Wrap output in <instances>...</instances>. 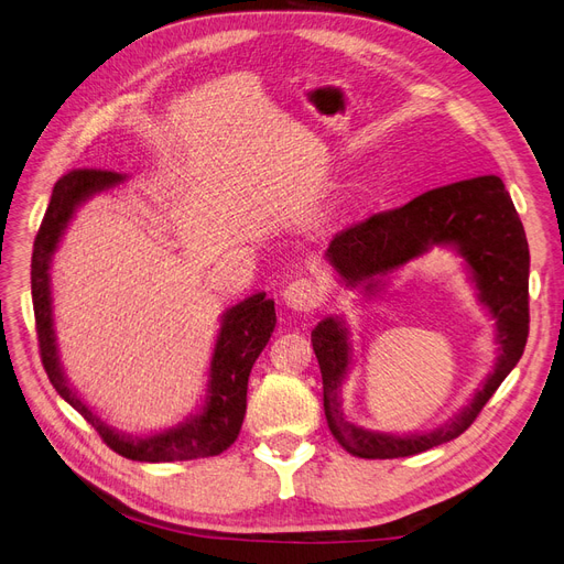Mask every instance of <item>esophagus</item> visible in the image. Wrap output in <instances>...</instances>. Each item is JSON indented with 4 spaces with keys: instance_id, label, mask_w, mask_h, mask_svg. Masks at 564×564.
<instances>
[{
    "instance_id": "esophagus-1",
    "label": "esophagus",
    "mask_w": 564,
    "mask_h": 564,
    "mask_svg": "<svg viewBox=\"0 0 564 564\" xmlns=\"http://www.w3.org/2000/svg\"><path fill=\"white\" fill-rule=\"evenodd\" d=\"M282 299L292 311L311 313L322 303V289L311 278H299L284 286Z\"/></svg>"
}]
</instances>
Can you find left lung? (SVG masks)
Masks as SVG:
<instances>
[{
    "instance_id": "left-lung-1",
    "label": "left lung",
    "mask_w": 564,
    "mask_h": 564,
    "mask_svg": "<svg viewBox=\"0 0 564 564\" xmlns=\"http://www.w3.org/2000/svg\"><path fill=\"white\" fill-rule=\"evenodd\" d=\"M454 247L473 272L480 301L497 319L499 357L494 371L475 392L470 404L431 433L390 435L365 431L340 409V383L350 367L348 329L336 317L313 329L324 390V416L338 445L360 458H400L458 437L482 412L503 379L524 352L529 336V249L522 220L499 176H477L435 187L398 209L373 214L362 224L340 230L327 259L348 286L365 292L379 286V278L419 259L431 247Z\"/></svg>"
}]
</instances>
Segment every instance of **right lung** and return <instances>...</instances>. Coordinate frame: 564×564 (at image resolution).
<instances>
[{
    "instance_id": "add662e5",
    "label": "right lung",
    "mask_w": 564,
    "mask_h": 564,
    "mask_svg": "<svg viewBox=\"0 0 564 564\" xmlns=\"http://www.w3.org/2000/svg\"><path fill=\"white\" fill-rule=\"evenodd\" d=\"M124 176L106 169H73L61 176L51 193V202L42 218L40 232L32 249V305H35L40 355L46 377L58 390V395L75 406L87 419L100 440L131 460H150V464H166V460H193L207 458L226 452L240 435L247 412V383L249 373L275 329V301L265 294H253L242 303L232 305L224 313L220 332L212 355L207 402L197 416H191L176 429H169L148 437H131L117 433L106 421H100L91 409L79 400L77 392L67 383L58 362V348L54 336V317H51V289L48 268L63 230L79 204L108 187L122 183Z\"/></svg>"
}]
</instances>
